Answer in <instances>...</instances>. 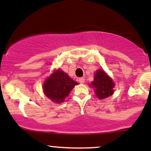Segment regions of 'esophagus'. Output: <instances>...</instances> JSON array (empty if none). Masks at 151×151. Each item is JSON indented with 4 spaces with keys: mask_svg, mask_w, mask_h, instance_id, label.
<instances>
[{
    "mask_svg": "<svg viewBox=\"0 0 151 151\" xmlns=\"http://www.w3.org/2000/svg\"><path fill=\"white\" fill-rule=\"evenodd\" d=\"M78 81H79V83H81V84H83V83H85V79L83 78V77H80V78L78 79Z\"/></svg>",
    "mask_w": 151,
    "mask_h": 151,
    "instance_id": "obj_1",
    "label": "esophagus"
}]
</instances>
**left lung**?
Here are the masks:
<instances>
[{
	"label": "left lung",
	"instance_id": "1",
	"mask_svg": "<svg viewBox=\"0 0 151 151\" xmlns=\"http://www.w3.org/2000/svg\"><path fill=\"white\" fill-rule=\"evenodd\" d=\"M91 86L95 88V93L99 99H105L113 94L114 83L103 70H98L94 74V80Z\"/></svg>",
	"mask_w": 151,
	"mask_h": 151
}]
</instances>
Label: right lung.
Masks as SVG:
<instances>
[{"mask_svg":"<svg viewBox=\"0 0 151 151\" xmlns=\"http://www.w3.org/2000/svg\"><path fill=\"white\" fill-rule=\"evenodd\" d=\"M77 84L66 73L59 69L55 71L43 83V91L51 100L60 103Z\"/></svg>","mask_w":151,"mask_h":151,"instance_id":"add662e5","label":"right lung"}]
</instances>
